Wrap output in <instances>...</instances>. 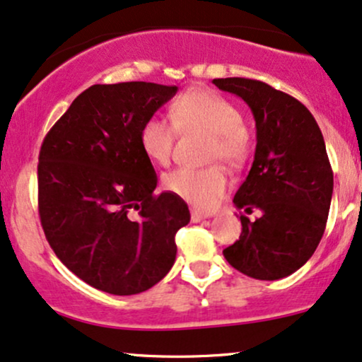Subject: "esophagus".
Returning a JSON list of instances; mask_svg holds the SVG:
<instances>
[{"mask_svg":"<svg viewBox=\"0 0 362 362\" xmlns=\"http://www.w3.org/2000/svg\"><path fill=\"white\" fill-rule=\"evenodd\" d=\"M209 216H211V213L199 211V209H193V211H191V220L193 221H202L204 218H209Z\"/></svg>","mask_w":362,"mask_h":362,"instance_id":"34e87169","label":"esophagus"}]
</instances>
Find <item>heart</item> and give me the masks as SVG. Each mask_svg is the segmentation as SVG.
<instances>
[{"label":"heart","mask_w":362,"mask_h":362,"mask_svg":"<svg viewBox=\"0 0 362 362\" xmlns=\"http://www.w3.org/2000/svg\"><path fill=\"white\" fill-rule=\"evenodd\" d=\"M173 124L180 131L203 129L211 132L209 159L225 160L238 168L248 154V132L242 124L238 107L208 88H193L177 97L169 107ZM176 131L168 120L149 117L139 129V144L146 158L154 164L169 163ZM164 188L193 204L211 209L228 189V176L221 166L176 168L163 180Z\"/></svg>","instance_id":"heart-1"}]
</instances>
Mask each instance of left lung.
<instances>
[{"instance_id":"8db88e82","label":"left lung","mask_w":362,"mask_h":362,"mask_svg":"<svg viewBox=\"0 0 362 362\" xmlns=\"http://www.w3.org/2000/svg\"><path fill=\"white\" fill-rule=\"evenodd\" d=\"M213 83L242 97L257 126L255 159L233 203L260 215L240 216V238L223 255L252 279H284L314 255L327 223L334 174L322 132L302 102L269 83L242 77Z\"/></svg>"}]
</instances>
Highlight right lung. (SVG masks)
Here are the masks:
<instances>
[{
	"label": "right lung",
	"mask_w": 362,
	"mask_h": 362,
	"mask_svg": "<svg viewBox=\"0 0 362 362\" xmlns=\"http://www.w3.org/2000/svg\"><path fill=\"white\" fill-rule=\"evenodd\" d=\"M176 86H92L45 136L38 156V213L48 243L78 279L114 296L163 280L176 260L189 209L174 193L154 194L158 176L139 129Z\"/></svg>",
	"instance_id": "right-lung-1"
}]
</instances>
